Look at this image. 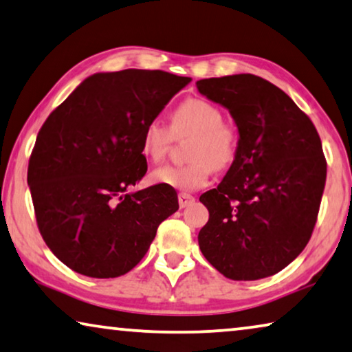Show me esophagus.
Returning a JSON list of instances; mask_svg holds the SVG:
<instances>
[{"label": "esophagus", "instance_id": "34e87169", "mask_svg": "<svg viewBox=\"0 0 352 352\" xmlns=\"http://www.w3.org/2000/svg\"><path fill=\"white\" fill-rule=\"evenodd\" d=\"M194 202V197L191 194H185V192H180L178 194V205H180V208H186Z\"/></svg>", "mask_w": 352, "mask_h": 352}]
</instances>
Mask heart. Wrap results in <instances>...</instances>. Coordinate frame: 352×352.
Wrapping results in <instances>:
<instances>
[{"label": "heart", "instance_id": "heart-1", "mask_svg": "<svg viewBox=\"0 0 352 352\" xmlns=\"http://www.w3.org/2000/svg\"><path fill=\"white\" fill-rule=\"evenodd\" d=\"M170 132L158 120L144 126L141 152L152 163H158L174 138L191 136L188 144L185 166H163L152 172L156 185L178 189L183 192L196 191L208 185L211 170L230 166L238 153L236 128L226 124L219 106L205 98H186L170 113Z\"/></svg>", "mask_w": 352, "mask_h": 352}]
</instances>
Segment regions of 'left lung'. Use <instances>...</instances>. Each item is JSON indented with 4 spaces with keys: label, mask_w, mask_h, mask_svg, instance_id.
<instances>
[{
    "label": "left lung",
    "mask_w": 352,
    "mask_h": 352,
    "mask_svg": "<svg viewBox=\"0 0 352 352\" xmlns=\"http://www.w3.org/2000/svg\"><path fill=\"white\" fill-rule=\"evenodd\" d=\"M228 109L238 153L219 186L200 196L208 222L199 248L232 280L282 271L314 232L326 183V160L311 120L282 89L241 74L196 82Z\"/></svg>",
    "instance_id": "obj_1"
}]
</instances>
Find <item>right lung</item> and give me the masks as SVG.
Here are the masks:
<instances>
[{
	"instance_id": "obj_1",
	"label": "right lung",
	"mask_w": 352,
	"mask_h": 352,
	"mask_svg": "<svg viewBox=\"0 0 352 352\" xmlns=\"http://www.w3.org/2000/svg\"><path fill=\"white\" fill-rule=\"evenodd\" d=\"M189 81L163 70L94 74L42 125L28 166L37 226L50 250L78 274H126L178 210L172 188H128L147 172L144 126Z\"/></svg>"
}]
</instances>
